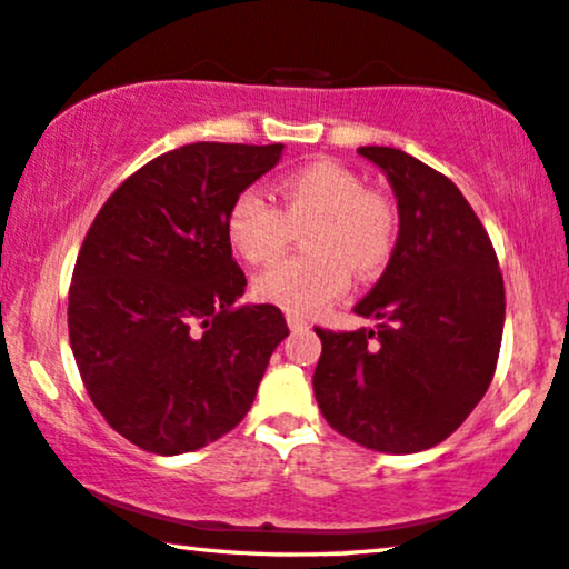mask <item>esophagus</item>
Returning a JSON list of instances; mask_svg holds the SVG:
<instances>
[{"mask_svg": "<svg viewBox=\"0 0 569 569\" xmlns=\"http://www.w3.org/2000/svg\"><path fill=\"white\" fill-rule=\"evenodd\" d=\"M286 320H289V328H291L293 332H299V330H307V328H309L307 320H301V317H297V315H289V317H286Z\"/></svg>", "mask_w": 569, "mask_h": 569, "instance_id": "34e87169", "label": "esophagus"}]
</instances>
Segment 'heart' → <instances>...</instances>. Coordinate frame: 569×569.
<instances>
[{"label":"heart","instance_id":"heart-1","mask_svg":"<svg viewBox=\"0 0 569 569\" xmlns=\"http://www.w3.org/2000/svg\"><path fill=\"white\" fill-rule=\"evenodd\" d=\"M280 210L260 189L233 197L226 213V237L241 260H276L291 231L309 223L301 244L309 254L272 264L254 278L252 291L264 305L289 315L312 317L332 305L359 278H375L390 262L398 216L388 197L367 192L353 171L317 161L289 173L278 184Z\"/></svg>","mask_w":569,"mask_h":569}]
</instances>
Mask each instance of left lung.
Wrapping results in <instances>:
<instances>
[{"label": "left lung", "mask_w": 569, "mask_h": 569, "mask_svg": "<svg viewBox=\"0 0 569 569\" xmlns=\"http://www.w3.org/2000/svg\"><path fill=\"white\" fill-rule=\"evenodd\" d=\"M359 156L388 177L398 241L375 289L353 307L375 328L322 340L312 385L340 435L369 450L421 452L448 439L489 390L505 328L495 247L448 177L398 148Z\"/></svg>", "instance_id": "obj_1"}]
</instances>
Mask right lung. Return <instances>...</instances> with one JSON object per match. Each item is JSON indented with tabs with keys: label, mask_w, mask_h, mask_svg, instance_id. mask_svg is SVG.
I'll list each match as a JSON object with an SVG mask.
<instances>
[{
	"label": "right lung",
	"mask_w": 569,
	"mask_h": 569,
	"mask_svg": "<svg viewBox=\"0 0 569 569\" xmlns=\"http://www.w3.org/2000/svg\"><path fill=\"white\" fill-rule=\"evenodd\" d=\"M283 146L192 142L134 171L96 216L70 286V346L93 406L138 448L181 456L244 419L276 346L272 305H237L226 213Z\"/></svg>",
	"instance_id": "1"
}]
</instances>
